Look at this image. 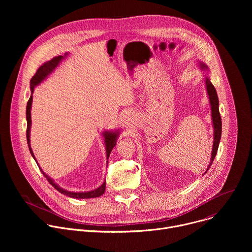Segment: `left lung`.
Returning <instances> with one entry per match:
<instances>
[{"label": "left lung", "instance_id": "1", "mask_svg": "<svg viewBox=\"0 0 252 252\" xmlns=\"http://www.w3.org/2000/svg\"><path fill=\"white\" fill-rule=\"evenodd\" d=\"M199 66L202 69H207V65L203 63H199ZM205 88H206V92L208 94V99H209V103H210V109H211V119H212V124H213V129H214V136H213V146H212V152H211V158H210V162L209 165L207 167V169L205 170V172L209 169L212 161L214 160L215 156L218 154V150H219V146H220V141L221 138V118H220V101H219V96L217 94V90L213 87V85L211 84L209 77L205 76ZM204 172V174H205Z\"/></svg>", "mask_w": 252, "mask_h": 252}]
</instances>
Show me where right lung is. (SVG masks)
<instances>
[{
    "label": "right lung",
    "mask_w": 252,
    "mask_h": 252,
    "mask_svg": "<svg viewBox=\"0 0 252 252\" xmlns=\"http://www.w3.org/2000/svg\"><path fill=\"white\" fill-rule=\"evenodd\" d=\"M67 56V53L64 54V57L63 56H58V57H55L53 58L51 61L49 62H46L45 63H43L37 70V73L34 74V76L32 78L31 82H30V87H31V96L28 100V103H27V111H26V118H27V123H28V126H27V141H28V147H29V150H30V153L32 155V157L33 158V159L35 160V162L38 163L37 159H35L34 156H33V153L32 151V148H31V140H30V131H31V126H32V119H31V109H32V93H33V90L34 88L37 87L38 85H40L46 78H48V76L50 74H52L54 69L60 64V63ZM119 134H120V130H115V131H110V130H105L102 132V136L104 137V145H105V152H106V159H109L110 158V155L114 149V147L116 146L117 143V139L119 137ZM107 162V161H106ZM39 165V163H38ZM107 165V164H106ZM41 169V167H40ZM42 173L44 174V176L48 179V182L58 190L60 191L61 193L68 196V197H71V198H94V197H98L100 195H102L104 193V190H105V182L97 189H94V190H90V191H83V192H75V191H68V190H65L62 188H60L53 179L48 175L46 174L42 169H41Z\"/></svg>",
    "instance_id": "add662e5"
}]
</instances>
